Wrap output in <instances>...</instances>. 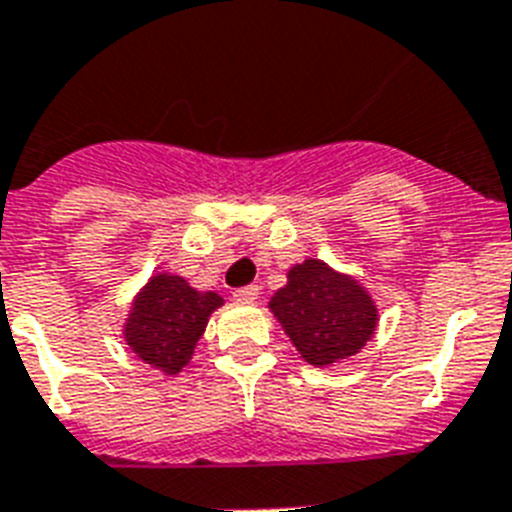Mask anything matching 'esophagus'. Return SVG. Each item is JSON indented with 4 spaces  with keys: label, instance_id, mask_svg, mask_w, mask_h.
Segmentation results:
<instances>
[{
    "label": "esophagus",
    "instance_id": "34e87169",
    "mask_svg": "<svg viewBox=\"0 0 512 512\" xmlns=\"http://www.w3.org/2000/svg\"><path fill=\"white\" fill-rule=\"evenodd\" d=\"M257 297H260V286H255V284L242 286V289H236L234 292L236 302H255Z\"/></svg>",
    "mask_w": 512,
    "mask_h": 512
}]
</instances>
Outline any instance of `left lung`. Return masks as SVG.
I'll return each mask as SVG.
<instances>
[{
  "mask_svg": "<svg viewBox=\"0 0 512 512\" xmlns=\"http://www.w3.org/2000/svg\"><path fill=\"white\" fill-rule=\"evenodd\" d=\"M270 310L299 355L318 368L363 350L378 321L363 286L313 257L289 270V284L273 294Z\"/></svg>",
  "mask_w": 512,
  "mask_h": 512,
  "instance_id": "1",
  "label": "left lung"
}]
</instances>
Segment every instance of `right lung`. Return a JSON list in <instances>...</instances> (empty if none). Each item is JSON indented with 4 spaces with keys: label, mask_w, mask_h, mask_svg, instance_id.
Masks as SVG:
<instances>
[{
    "label": "right lung",
    "mask_w": 512,
    "mask_h": 512,
    "mask_svg": "<svg viewBox=\"0 0 512 512\" xmlns=\"http://www.w3.org/2000/svg\"><path fill=\"white\" fill-rule=\"evenodd\" d=\"M223 299L215 292H197L178 276H155L136 297L126 323L131 350L165 373H178L194 355V344L207 318Z\"/></svg>",
    "instance_id": "right-lung-1"
}]
</instances>
